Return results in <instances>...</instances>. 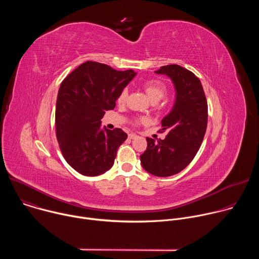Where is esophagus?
Instances as JSON below:
<instances>
[{"label": "esophagus", "instance_id": "1", "mask_svg": "<svg viewBox=\"0 0 259 259\" xmlns=\"http://www.w3.org/2000/svg\"><path fill=\"white\" fill-rule=\"evenodd\" d=\"M128 138H129V139H135V138H137V135H136V134L131 133V134H129V135H128Z\"/></svg>", "mask_w": 259, "mask_h": 259}]
</instances>
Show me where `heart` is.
Masks as SVG:
<instances>
[{"mask_svg": "<svg viewBox=\"0 0 259 259\" xmlns=\"http://www.w3.org/2000/svg\"><path fill=\"white\" fill-rule=\"evenodd\" d=\"M142 88L144 89L146 95L149 96V98L153 101V102H158L159 100H161L167 93V86L165 85L164 82L160 81V80H146L144 82H142L141 84ZM127 89H123L121 90V92L119 93L118 97H117V102L119 104H123L125 103L126 99H127ZM145 122V119H139L136 124L138 123H143Z\"/></svg>", "mask_w": 259, "mask_h": 259, "instance_id": "b5f03b06", "label": "heart"}]
</instances>
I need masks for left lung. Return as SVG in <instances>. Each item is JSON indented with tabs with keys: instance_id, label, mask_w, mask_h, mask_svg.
Returning <instances> with one entry per match:
<instances>
[{
	"instance_id": "left-lung-1",
	"label": "left lung",
	"mask_w": 259,
	"mask_h": 259,
	"mask_svg": "<svg viewBox=\"0 0 259 259\" xmlns=\"http://www.w3.org/2000/svg\"><path fill=\"white\" fill-rule=\"evenodd\" d=\"M156 73L172 80L176 98L171 112L161 122L167 136L157 142L146 137L147 146L140 162L149 173L167 177L182 171L197 155L207 129L208 104L199 78L191 70L169 64Z\"/></svg>"
}]
</instances>
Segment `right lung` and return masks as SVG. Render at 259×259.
<instances>
[{
	"label": "right lung",
	"mask_w": 259,
	"mask_h": 259,
	"mask_svg": "<svg viewBox=\"0 0 259 259\" xmlns=\"http://www.w3.org/2000/svg\"><path fill=\"white\" fill-rule=\"evenodd\" d=\"M132 69L116 70L86 61L60 84L55 110L56 138L65 161L85 176H97L113 167L119 146L127 139L120 128L100 129L106 110L135 77Z\"/></svg>",
	"instance_id": "add662e5"
}]
</instances>
